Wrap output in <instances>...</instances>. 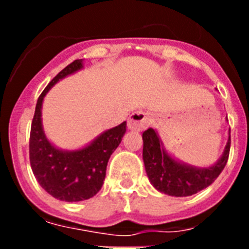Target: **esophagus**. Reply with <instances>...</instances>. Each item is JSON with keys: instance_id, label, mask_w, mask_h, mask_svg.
Wrapping results in <instances>:
<instances>
[{"instance_id": "1", "label": "esophagus", "mask_w": 249, "mask_h": 249, "mask_svg": "<svg viewBox=\"0 0 249 249\" xmlns=\"http://www.w3.org/2000/svg\"><path fill=\"white\" fill-rule=\"evenodd\" d=\"M149 122H151V118L148 113L143 111H136L129 116L127 126L132 131H143L149 126Z\"/></svg>"}]
</instances>
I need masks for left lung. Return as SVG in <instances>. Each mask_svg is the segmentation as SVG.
<instances>
[{"label":"left lung","mask_w":249,"mask_h":249,"mask_svg":"<svg viewBox=\"0 0 249 249\" xmlns=\"http://www.w3.org/2000/svg\"><path fill=\"white\" fill-rule=\"evenodd\" d=\"M142 138L143 162L149 181L160 192L176 197L192 196L212 184L226 167L230 156L231 136L221 160L208 168H195L169 157L153 128L144 131Z\"/></svg>","instance_id":"left-lung-1"}]
</instances>
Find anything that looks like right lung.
<instances>
[{
  "label": "right lung",
  "instance_id": "1",
  "mask_svg": "<svg viewBox=\"0 0 249 249\" xmlns=\"http://www.w3.org/2000/svg\"><path fill=\"white\" fill-rule=\"evenodd\" d=\"M82 68L76 59L59 72L37 100L31 124L30 163L37 182L52 197L66 202H78L93 197L102 187L111 155L126 132V122L106 131L89 146L78 151H61L48 142L42 129V101L57 81Z\"/></svg>",
  "mask_w": 249,
  "mask_h": 249
}]
</instances>
